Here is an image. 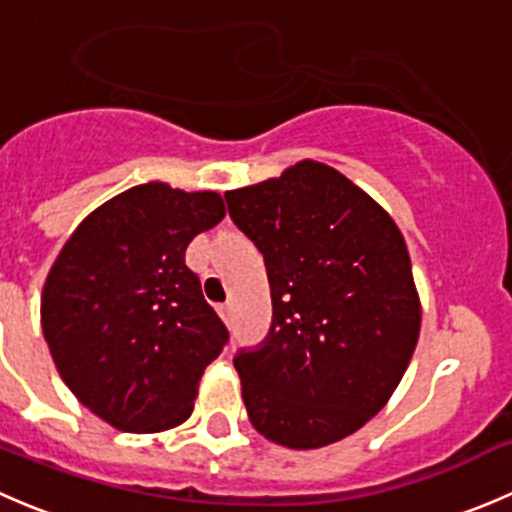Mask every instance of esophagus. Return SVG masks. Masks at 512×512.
I'll return each instance as SVG.
<instances>
[{"label": "esophagus", "mask_w": 512, "mask_h": 512, "mask_svg": "<svg viewBox=\"0 0 512 512\" xmlns=\"http://www.w3.org/2000/svg\"><path fill=\"white\" fill-rule=\"evenodd\" d=\"M218 314H220V317H223V319H225V322H230V314H232V307H230V304H220V307H218Z\"/></svg>", "instance_id": "esophagus-1"}]
</instances>
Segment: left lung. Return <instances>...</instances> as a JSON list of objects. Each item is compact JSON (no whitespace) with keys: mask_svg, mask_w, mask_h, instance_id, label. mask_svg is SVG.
Instances as JSON below:
<instances>
[{"mask_svg":"<svg viewBox=\"0 0 512 512\" xmlns=\"http://www.w3.org/2000/svg\"><path fill=\"white\" fill-rule=\"evenodd\" d=\"M225 200L265 257L272 289L270 334L235 356L252 426L294 451L352 436L391 399L421 332L404 235L319 160Z\"/></svg>","mask_w":512,"mask_h":512,"instance_id":"obj_1","label":"left lung"}]
</instances>
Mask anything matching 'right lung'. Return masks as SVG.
I'll use <instances>...</instances> for the list:
<instances>
[{
	"mask_svg": "<svg viewBox=\"0 0 512 512\" xmlns=\"http://www.w3.org/2000/svg\"><path fill=\"white\" fill-rule=\"evenodd\" d=\"M225 218L215 190L143 183L86 215L51 265L41 329L71 394L118 431L160 433L193 414L227 329L185 250Z\"/></svg>",
	"mask_w": 512,
	"mask_h": 512,
	"instance_id": "add662e5",
	"label": "right lung"
}]
</instances>
